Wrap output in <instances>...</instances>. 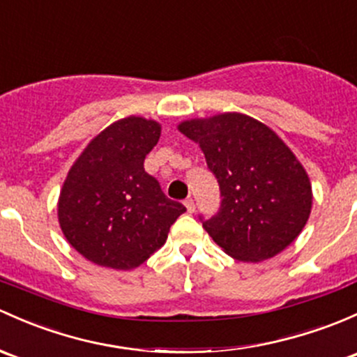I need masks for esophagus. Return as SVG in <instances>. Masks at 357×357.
I'll return each mask as SVG.
<instances>
[{"label": "esophagus", "instance_id": "34e87169", "mask_svg": "<svg viewBox=\"0 0 357 357\" xmlns=\"http://www.w3.org/2000/svg\"><path fill=\"white\" fill-rule=\"evenodd\" d=\"M185 207H186V210H188V213H193L195 212L193 198H186V200H185Z\"/></svg>", "mask_w": 357, "mask_h": 357}]
</instances>
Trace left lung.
<instances>
[{
  "label": "left lung",
  "instance_id": "8db88e82",
  "mask_svg": "<svg viewBox=\"0 0 357 357\" xmlns=\"http://www.w3.org/2000/svg\"><path fill=\"white\" fill-rule=\"evenodd\" d=\"M220 188V210L204 220L210 238L234 260L257 264L301 234L313 205L306 169L265 123L222 112L181 121Z\"/></svg>",
  "mask_w": 357,
  "mask_h": 357
}]
</instances>
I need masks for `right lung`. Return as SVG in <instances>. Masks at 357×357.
<instances>
[{"label":"right lung","mask_w":357,"mask_h":357,"mask_svg":"<svg viewBox=\"0 0 357 357\" xmlns=\"http://www.w3.org/2000/svg\"><path fill=\"white\" fill-rule=\"evenodd\" d=\"M159 138V121L128 116L97 133L70 167L58 198L59 227L92 264L140 267L186 212L144 169Z\"/></svg>","instance_id":"add662e5"}]
</instances>
